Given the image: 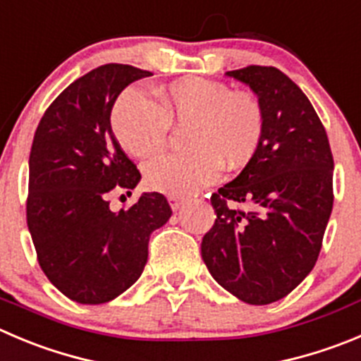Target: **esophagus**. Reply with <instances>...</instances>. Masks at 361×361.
<instances>
[{"label":"esophagus","mask_w":361,"mask_h":361,"mask_svg":"<svg viewBox=\"0 0 361 361\" xmlns=\"http://www.w3.org/2000/svg\"><path fill=\"white\" fill-rule=\"evenodd\" d=\"M168 202H170V207L173 209V211H178L184 204V200L180 197H168Z\"/></svg>","instance_id":"1"}]
</instances>
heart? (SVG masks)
<instances>
[{
    "mask_svg": "<svg viewBox=\"0 0 361 361\" xmlns=\"http://www.w3.org/2000/svg\"><path fill=\"white\" fill-rule=\"evenodd\" d=\"M157 104L138 88H127L111 111V127L120 145L135 157H150L166 147L170 126L186 127L188 150L145 164L150 190L188 197L226 170L245 166L259 150L266 115L250 92H232L219 81L190 75L156 92Z\"/></svg>",
    "mask_w": 361,
    "mask_h": 361,
    "instance_id": "b5f03b06",
    "label": "heart"
}]
</instances>
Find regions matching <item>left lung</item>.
I'll return each instance as SVG.
<instances>
[{"label":"left lung","mask_w":361,"mask_h":361,"mask_svg":"<svg viewBox=\"0 0 361 361\" xmlns=\"http://www.w3.org/2000/svg\"><path fill=\"white\" fill-rule=\"evenodd\" d=\"M226 75L259 95L266 126L245 170L212 193L216 219L202 259L223 289L267 305L293 293L317 262L333 209V154L314 106L289 75L260 65Z\"/></svg>","instance_id":"obj_1"}]
</instances>
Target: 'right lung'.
I'll list each match as a JSON object with an SVG mask.
<instances>
[{"label": "right lung", "mask_w": 361, "mask_h": 361, "mask_svg": "<svg viewBox=\"0 0 361 361\" xmlns=\"http://www.w3.org/2000/svg\"><path fill=\"white\" fill-rule=\"evenodd\" d=\"M152 75L106 63L68 85L40 118L30 152L26 221L47 280L81 305L111 301L135 283L149 239L171 216L161 193L113 212V191L142 178L111 131V108L129 83Z\"/></svg>", "instance_id": "1"}]
</instances>
